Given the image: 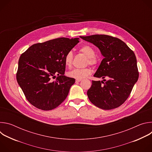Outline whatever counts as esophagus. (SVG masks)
Listing matches in <instances>:
<instances>
[{"instance_id":"obj_1","label":"esophagus","mask_w":152,"mask_h":152,"mask_svg":"<svg viewBox=\"0 0 152 152\" xmlns=\"http://www.w3.org/2000/svg\"><path fill=\"white\" fill-rule=\"evenodd\" d=\"M81 80H82L81 79H76V83H78V82H80Z\"/></svg>"}]
</instances>
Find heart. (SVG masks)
<instances>
[{"instance_id":"1","label":"heart","mask_w":152,"mask_h":152,"mask_svg":"<svg viewBox=\"0 0 152 152\" xmlns=\"http://www.w3.org/2000/svg\"><path fill=\"white\" fill-rule=\"evenodd\" d=\"M80 52L83 53L88 58L87 62L90 65H95L97 62V59L95 57L96 51L90 46L85 45L80 49ZM73 59V54L72 51L67 53L64 59V64L68 67H70ZM91 73V70L88 68L85 69H75L67 73V75L70 77L76 79H82L88 76Z\"/></svg>"}]
</instances>
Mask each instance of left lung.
I'll return each instance as SVG.
<instances>
[{"mask_svg":"<svg viewBox=\"0 0 152 152\" xmlns=\"http://www.w3.org/2000/svg\"><path fill=\"white\" fill-rule=\"evenodd\" d=\"M80 38L98 48L104 57L94 76L108 79L104 83L102 80L92 81L87 91L89 100L104 110L120 106L128 98L138 79L134 52L124 42L110 35H93Z\"/></svg>","mask_w":152,"mask_h":152,"instance_id":"8db88e82","label":"left lung"}]
</instances>
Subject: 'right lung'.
I'll return each mask as SVG.
<instances>
[{"label":"right lung","instance_id":"1","mask_svg":"<svg viewBox=\"0 0 152 152\" xmlns=\"http://www.w3.org/2000/svg\"><path fill=\"white\" fill-rule=\"evenodd\" d=\"M79 38H59L37 43L21 54L16 75L26 99L39 110L55 109L66 99L74 78L64 76V59ZM57 77L55 81L52 78Z\"/></svg>","mask_w":152,"mask_h":152}]
</instances>
